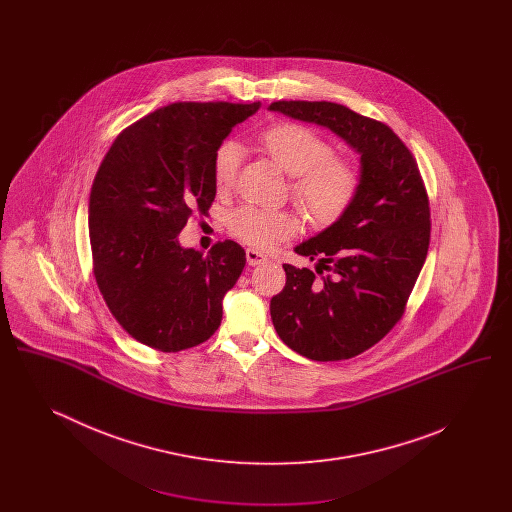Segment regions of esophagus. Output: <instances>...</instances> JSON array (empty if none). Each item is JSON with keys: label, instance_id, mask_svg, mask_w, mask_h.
Instances as JSON below:
<instances>
[{"label": "esophagus", "instance_id": "1", "mask_svg": "<svg viewBox=\"0 0 512 512\" xmlns=\"http://www.w3.org/2000/svg\"><path fill=\"white\" fill-rule=\"evenodd\" d=\"M245 259H247L249 267H257V265L267 263V257L261 251H257V249H247L245 251Z\"/></svg>", "mask_w": 512, "mask_h": 512}]
</instances>
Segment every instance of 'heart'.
Masks as SVG:
<instances>
[{
    "label": "heart",
    "instance_id": "obj_1",
    "mask_svg": "<svg viewBox=\"0 0 512 512\" xmlns=\"http://www.w3.org/2000/svg\"><path fill=\"white\" fill-rule=\"evenodd\" d=\"M261 144L274 163L293 176L292 197L315 226L336 224L347 215L361 190V172L355 163L334 157V146L317 130L297 122H280L261 134ZM242 157V147L232 140L215 149L213 180L222 192L232 188ZM228 228L240 242L270 249L293 238L299 220L290 211L245 205L230 215Z\"/></svg>",
    "mask_w": 512,
    "mask_h": 512
}]
</instances>
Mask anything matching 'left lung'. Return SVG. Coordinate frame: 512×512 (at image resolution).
Instances as JSON below:
<instances>
[{"label":"left lung","mask_w":512,"mask_h":512,"mask_svg":"<svg viewBox=\"0 0 512 512\" xmlns=\"http://www.w3.org/2000/svg\"><path fill=\"white\" fill-rule=\"evenodd\" d=\"M297 121L330 128L359 153L361 190L343 219L295 253L309 268L284 265L286 286L270 299L272 324L290 349L313 361L351 359L403 317L430 245V203L413 153L388 124L332 101H274Z\"/></svg>","instance_id":"left-lung-1"}]
</instances>
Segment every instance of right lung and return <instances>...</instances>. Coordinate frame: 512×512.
I'll use <instances>...</instances> for the list:
<instances>
[{
  "mask_svg": "<svg viewBox=\"0 0 512 512\" xmlns=\"http://www.w3.org/2000/svg\"><path fill=\"white\" fill-rule=\"evenodd\" d=\"M259 105L161 107L124 128L99 165L88 207L94 276L113 317L147 347L176 353L220 326L244 247L224 240L203 255L178 244V234L209 211L215 149Z\"/></svg>",
  "mask_w": 512,
  "mask_h": 512,
  "instance_id": "1",
  "label": "right lung"
}]
</instances>
